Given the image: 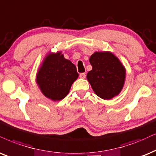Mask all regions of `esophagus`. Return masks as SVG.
Listing matches in <instances>:
<instances>
[{"instance_id":"1","label":"esophagus","mask_w":156,"mask_h":156,"mask_svg":"<svg viewBox=\"0 0 156 156\" xmlns=\"http://www.w3.org/2000/svg\"><path fill=\"white\" fill-rule=\"evenodd\" d=\"M79 76H80V78H86V73H82L80 74Z\"/></svg>"}]
</instances>
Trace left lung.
<instances>
[{"label": "left lung", "mask_w": 156, "mask_h": 156, "mask_svg": "<svg viewBox=\"0 0 156 156\" xmlns=\"http://www.w3.org/2000/svg\"><path fill=\"white\" fill-rule=\"evenodd\" d=\"M92 70L87 80L95 94L103 99H111L121 92L126 70L119 59L111 52H96L90 57Z\"/></svg>", "instance_id": "obj_1"}]
</instances>
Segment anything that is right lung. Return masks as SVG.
<instances>
[{
  "label": "right lung",
  "mask_w": 156,
  "mask_h": 156,
  "mask_svg": "<svg viewBox=\"0 0 156 156\" xmlns=\"http://www.w3.org/2000/svg\"><path fill=\"white\" fill-rule=\"evenodd\" d=\"M61 53L47 55L37 74V83L41 91L54 101L66 97L78 78L76 66Z\"/></svg>",
  "instance_id": "1"
}]
</instances>
